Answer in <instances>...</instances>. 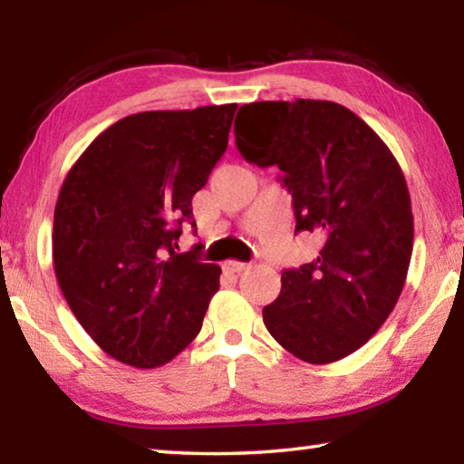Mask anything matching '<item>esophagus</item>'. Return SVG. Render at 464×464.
<instances>
[{
  "label": "esophagus",
  "instance_id": "1",
  "mask_svg": "<svg viewBox=\"0 0 464 464\" xmlns=\"http://www.w3.org/2000/svg\"><path fill=\"white\" fill-rule=\"evenodd\" d=\"M247 268H249V264H246V262H237V260L225 262V270H229L233 274H241V272H246Z\"/></svg>",
  "mask_w": 464,
  "mask_h": 464
}]
</instances>
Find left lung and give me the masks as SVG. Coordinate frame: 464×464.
<instances>
[{
    "label": "left lung",
    "mask_w": 464,
    "mask_h": 464,
    "mask_svg": "<svg viewBox=\"0 0 464 464\" xmlns=\"http://www.w3.org/2000/svg\"><path fill=\"white\" fill-rule=\"evenodd\" d=\"M237 116L241 155L285 171L296 231L324 243L315 260L282 272L264 325L304 362H335L362 348L401 296L413 251L405 176L384 140L335 102H251Z\"/></svg>",
    "instance_id": "1"
}]
</instances>
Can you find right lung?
Wrapping results in <instances>:
<instances>
[{"label":"right lung","instance_id":"obj_1","mask_svg":"<svg viewBox=\"0 0 464 464\" xmlns=\"http://www.w3.org/2000/svg\"><path fill=\"white\" fill-rule=\"evenodd\" d=\"M237 104L130 114L92 140L63 179L54 276L108 356L168 364L198 335L221 268L176 254L192 196L229 145Z\"/></svg>","mask_w":464,"mask_h":464}]
</instances>
